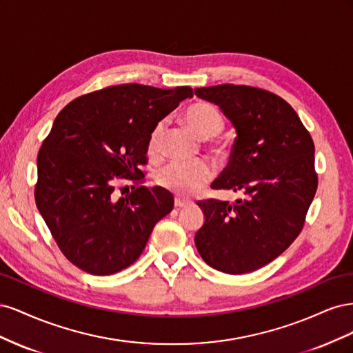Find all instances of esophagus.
I'll return each instance as SVG.
<instances>
[{
    "mask_svg": "<svg viewBox=\"0 0 353 353\" xmlns=\"http://www.w3.org/2000/svg\"><path fill=\"white\" fill-rule=\"evenodd\" d=\"M188 205H190L188 200H183V199H179V197H175V208H185Z\"/></svg>",
    "mask_w": 353,
    "mask_h": 353,
    "instance_id": "1",
    "label": "esophagus"
}]
</instances>
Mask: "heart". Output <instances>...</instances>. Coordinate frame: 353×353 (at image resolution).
Here are the masks:
<instances>
[{
	"label": "heart",
	"instance_id": "heart-1",
	"mask_svg": "<svg viewBox=\"0 0 353 353\" xmlns=\"http://www.w3.org/2000/svg\"><path fill=\"white\" fill-rule=\"evenodd\" d=\"M184 119L188 128L201 140H212L218 137L223 128L225 119L215 105L199 101L191 104L184 113ZM166 131V121H160L154 125L147 140V154L157 160L162 156V143ZM213 176L212 166L205 160L196 162H172L156 174V183L178 196H190L205 187Z\"/></svg>",
	"mask_w": 353,
	"mask_h": 353
}]
</instances>
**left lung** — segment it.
Listing matches in <instances>:
<instances>
[{"label": "left lung", "mask_w": 353, "mask_h": 353, "mask_svg": "<svg viewBox=\"0 0 353 353\" xmlns=\"http://www.w3.org/2000/svg\"><path fill=\"white\" fill-rule=\"evenodd\" d=\"M194 92L219 105L237 131L228 166L212 188L244 194L234 203L197 201L205 212L197 250L218 271L252 272L279 258L305 225L318 187L312 137L271 91L222 83Z\"/></svg>", "instance_id": "obj_1"}]
</instances>
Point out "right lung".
<instances>
[{"instance_id": "right-lung-1", "label": "right lung", "mask_w": 353, "mask_h": 353, "mask_svg": "<svg viewBox=\"0 0 353 353\" xmlns=\"http://www.w3.org/2000/svg\"><path fill=\"white\" fill-rule=\"evenodd\" d=\"M187 97L190 87L122 83L81 95L57 114L38 153L35 201L61 253L82 271L128 268L174 209L162 187H132L119 200L113 191L119 179L143 183L148 135Z\"/></svg>"}]
</instances>
